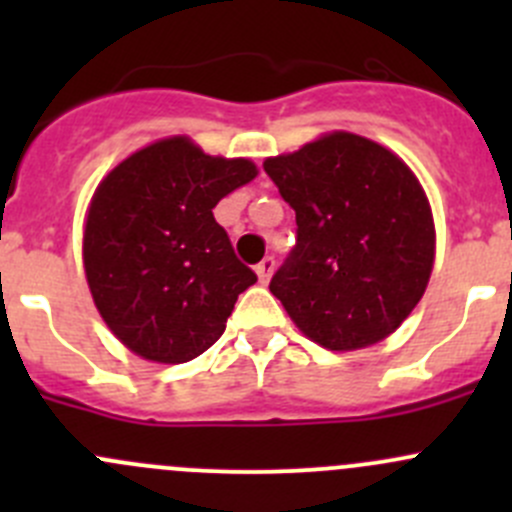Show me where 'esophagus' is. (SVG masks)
Segmentation results:
<instances>
[{"instance_id":"obj_1","label":"esophagus","mask_w":512,"mask_h":512,"mask_svg":"<svg viewBox=\"0 0 512 512\" xmlns=\"http://www.w3.org/2000/svg\"><path fill=\"white\" fill-rule=\"evenodd\" d=\"M255 272H257V277H260L262 285H267L272 277V272H275V257H265V260L255 267Z\"/></svg>"}]
</instances>
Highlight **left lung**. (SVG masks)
I'll return each instance as SVG.
<instances>
[{"instance_id": "8db88e82", "label": "left lung", "mask_w": 512, "mask_h": 512, "mask_svg": "<svg viewBox=\"0 0 512 512\" xmlns=\"http://www.w3.org/2000/svg\"><path fill=\"white\" fill-rule=\"evenodd\" d=\"M265 173L297 215V245L275 272V294L312 342L332 352L371 347L423 297L436 255L431 205L389 148L334 131Z\"/></svg>"}]
</instances>
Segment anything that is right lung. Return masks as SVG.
I'll use <instances>...</instances> for the list:
<instances>
[{
    "instance_id": "obj_1",
    "label": "right lung",
    "mask_w": 512,
    "mask_h": 512,
    "mask_svg": "<svg viewBox=\"0 0 512 512\" xmlns=\"http://www.w3.org/2000/svg\"><path fill=\"white\" fill-rule=\"evenodd\" d=\"M247 158L173 136L118 163L91 198L84 270L103 322L158 364H183L225 332L237 294L257 275L237 260L213 208L250 183Z\"/></svg>"
}]
</instances>
